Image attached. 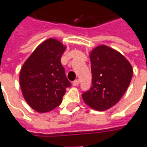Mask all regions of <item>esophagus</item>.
Instances as JSON below:
<instances>
[{
    "instance_id": "1",
    "label": "esophagus",
    "mask_w": 147,
    "mask_h": 147,
    "mask_svg": "<svg viewBox=\"0 0 147 147\" xmlns=\"http://www.w3.org/2000/svg\"><path fill=\"white\" fill-rule=\"evenodd\" d=\"M80 84V80H75L73 82V83H72V85H73L74 86H78Z\"/></svg>"
}]
</instances>
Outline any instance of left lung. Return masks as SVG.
Returning <instances> with one entry per match:
<instances>
[{
    "instance_id": "left-lung-1",
    "label": "left lung",
    "mask_w": 147,
    "mask_h": 147,
    "mask_svg": "<svg viewBox=\"0 0 147 147\" xmlns=\"http://www.w3.org/2000/svg\"><path fill=\"white\" fill-rule=\"evenodd\" d=\"M92 86L82 94L83 102L97 111L117 104L126 92L133 76L131 64L120 53L100 45L90 52Z\"/></svg>"
}]
</instances>
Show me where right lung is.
Listing matches in <instances>:
<instances>
[{
    "instance_id": "obj_1",
    "label": "right lung",
    "mask_w": 147,
    "mask_h": 147,
    "mask_svg": "<svg viewBox=\"0 0 147 147\" xmlns=\"http://www.w3.org/2000/svg\"><path fill=\"white\" fill-rule=\"evenodd\" d=\"M66 45L57 39H46L24 62L20 72V86L25 101L39 113L54 109L71 86L61 63Z\"/></svg>"
}]
</instances>
